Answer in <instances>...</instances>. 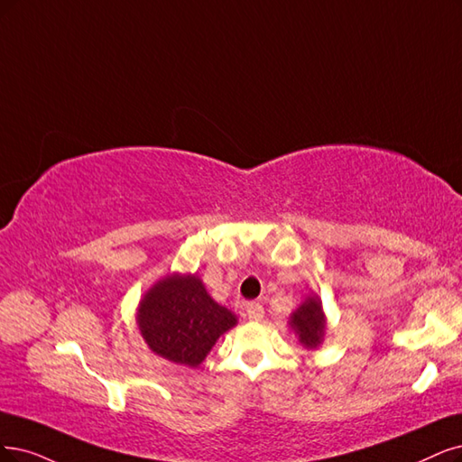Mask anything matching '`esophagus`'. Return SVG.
<instances>
[{
    "instance_id": "34e87169",
    "label": "esophagus",
    "mask_w": 462,
    "mask_h": 462,
    "mask_svg": "<svg viewBox=\"0 0 462 462\" xmlns=\"http://www.w3.org/2000/svg\"><path fill=\"white\" fill-rule=\"evenodd\" d=\"M245 314H247L249 321H261L264 316V309L259 302H249L245 306Z\"/></svg>"
}]
</instances>
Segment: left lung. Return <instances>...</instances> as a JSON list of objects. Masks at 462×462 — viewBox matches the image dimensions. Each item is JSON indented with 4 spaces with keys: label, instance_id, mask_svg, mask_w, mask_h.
Instances as JSON below:
<instances>
[{
    "label": "left lung",
    "instance_id": "left-lung-1",
    "mask_svg": "<svg viewBox=\"0 0 462 462\" xmlns=\"http://www.w3.org/2000/svg\"><path fill=\"white\" fill-rule=\"evenodd\" d=\"M287 326L291 328L304 348H319L328 335V316L323 312L321 299L314 293L306 297L289 316Z\"/></svg>",
    "mask_w": 462,
    "mask_h": 462
}]
</instances>
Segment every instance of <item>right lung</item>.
Segmentation results:
<instances>
[{
	"label": "right lung",
	"instance_id": "1",
	"mask_svg": "<svg viewBox=\"0 0 462 462\" xmlns=\"http://www.w3.org/2000/svg\"><path fill=\"white\" fill-rule=\"evenodd\" d=\"M136 328L163 360L198 367L237 318L218 304L198 274L173 272L153 283L136 306Z\"/></svg>",
	"mask_w": 462,
	"mask_h": 462
}]
</instances>
